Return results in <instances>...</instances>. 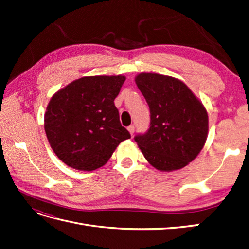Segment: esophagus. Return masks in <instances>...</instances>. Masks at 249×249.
Segmentation results:
<instances>
[{
	"label": "esophagus",
	"mask_w": 249,
	"mask_h": 249,
	"mask_svg": "<svg viewBox=\"0 0 249 249\" xmlns=\"http://www.w3.org/2000/svg\"><path fill=\"white\" fill-rule=\"evenodd\" d=\"M127 131L130 132V134H131V135H133V134H134V132H135V126H134V125L127 126Z\"/></svg>",
	"instance_id": "esophagus-1"
}]
</instances>
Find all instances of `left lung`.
Returning <instances> with one entry per match:
<instances>
[{"mask_svg": "<svg viewBox=\"0 0 249 249\" xmlns=\"http://www.w3.org/2000/svg\"><path fill=\"white\" fill-rule=\"evenodd\" d=\"M135 82L150 112L149 129L134 138L143 156L161 171L185 167L206 143L209 130L206 108L178 79L142 72Z\"/></svg>", "mask_w": 249, "mask_h": 249, "instance_id": "8db88e82", "label": "left lung"}]
</instances>
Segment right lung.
I'll use <instances>...</instances> for the list:
<instances>
[{"label": "right lung", "instance_id": "obj_1", "mask_svg": "<svg viewBox=\"0 0 249 249\" xmlns=\"http://www.w3.org/2000/svg\"><path fill=\"white\" fill-rule=\"evenodd\" d=\"M125 77L74 80L52 96L44 131L52 149L67 166L92 171L104 166L122 141L131 138L114 105Z\"/></svg>", "mask_w": 249, "mask_h": 249}]
</instances>
